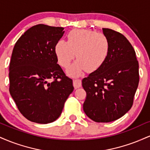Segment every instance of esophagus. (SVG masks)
Instances as JSON below:
<instances>
[{"mask_svg": "<svg viewBox=\"0 0 150 150\" xmlns=\"http://www.w3.org/2000/svg\"><path fill=\"white\" fill-rule=\"evenodd\" d=\"M73 85L75 89H77L79 87H81L82 85V82H81V80H79V79H76V80H73Z\"/></svg>", "mask_w": 150, "mask_h": 150, "instance_id": "esophagus-1", "label": "esophagus"}]
</instances>
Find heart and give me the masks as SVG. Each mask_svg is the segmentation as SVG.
<instances>
[{"mask_svg": "<svg viewBox=\"0 0 150 150\" xmlns=\"http://www.w3.org/2000/svg\"><path fill=\"white\" fill-rule=\"evenodd\" d=\"M110 51V41L106 34L92 30H73L68 34V42L56 43L55 51L59 64L67 68L75 57L77 61L68 70L76 77L85 70L96 71L107 59Z\"/></svg>", "mask_w": 150, "mask_h": 150, "instance_id": "heart-1", "label": "heart"}]
</instances>
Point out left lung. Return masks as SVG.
I'll return each mask as SVG.
<instances>
[{
    "label": "left lung",
    "mask_w": 150,
    "mask_h": 150,
    "mask_svg": "<svg viewBox=\"0 0 150 150\" xmlns=\"http://www.w3.org/2000/svg\"><path fill=\"white\" fill-rule=\"evenodd\" d=\"M110 41L107 59L82 80L87 93L83 110L90 119L108 123L125 115L133 104L139 83V64L131 44L119 32L103 28Z\"/></svg>",
    "instance_id": "obj_1"
}]
</instances>
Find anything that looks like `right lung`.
I'll return each mask as SVG.
<instances>
[{
	"instance_id": "obj_1",
	"label": "right lung",
	"mask_w": 150,
	"mask_h": 150,
	"mask_svg": "<svg viewBox=\"0 0 150 150\" xmlns=\"http://www.w3.org/2000/svg\"><path fill=\"white\" fill-rule=\"evenodd\" d=\"M63 30L42 24L33 26L20 37L13 50L10 95L20 112L34 123L46 124L57 119L74 89L73 80L57 63L55 51Z\"/></svg>"
}]
</instances>
